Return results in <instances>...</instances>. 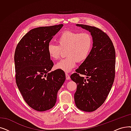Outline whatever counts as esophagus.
<instances>
[{
    "instance_id": "34e87169",
    "label": "esophagus",
    "mask_w": 131,
    "mask_h": 131,
    "mask_svg": "<svg viewBox=\"0 0 131 131\" xmlns=\"http://www.w3.org/2000/svg\"><path fill=\"white\" fill-rule=\"evenodd\" d=\"M65 75H66V79L67 80H70V77L69 74H68V73H66Z\"/></svg>"
}]
</instances>
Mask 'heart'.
<instances>
[{
	"label": "heart",
	"mask_w": 131,
	"mask_h": 131,
	"mask_svg": "<svg viewBox=\"0 0 131 131\" xmlns=\"http://www.w3.org/2000/svg\"><path fill=\"white\" fill-rule=\"evenodd\" d=\"M58 45L49 43L47 51L50 58L58 60L63 51L66 57L55 65V69L70 72L76 66L77 62H82L89 56L93 48V38L87 32L72 30L62 32L57 39Z\"/></svg>",
	"instance_id": "obj_1"
}]
</instances>
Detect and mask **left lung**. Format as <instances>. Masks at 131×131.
Returning a JSON list of instances; mask_svg holds the SVG:
<instances>
[{
	"instance_id": "left-lung-1",
	"label": "left lung",
	"mask_w": 131,
	"mask_h": 131,
	"mask_svg": "<svg viewBox=\"0 0 131 131\" xmlns=\"http://www.w3.org/2000/svg\"><path fill=\"white\" fill-rule=\"evenodd\" d=\"M77 26L90 32L93 44L88 58L71 75L77 84L74 101L80 110L93 112L104 103L114 82L115 49L109 36L99 28L81 24Z\"/></svg>"
}]
</instances>
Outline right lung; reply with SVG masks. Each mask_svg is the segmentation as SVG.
Masks as SVG:
<instances>
[{
    "label": "right lung",
    "mask_w": 131,
    "mask_h": 131,
    "mask_svg": "<svg viewBox=\"0 0 131 131\" xmlns=\"http://www.w3.org/2000/svg\"><path fill=\"white\" fill-rule=\"evenodd\" d=\"M63 25L39 27L28 32L14 53L16 85L27 104L38 111L53 107L58 91L65 80L64 71L50 72L53 62L47 47Z\"/></svg>",
    "instance_id": "1"
}]
</instances>
